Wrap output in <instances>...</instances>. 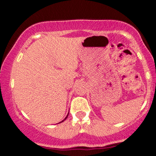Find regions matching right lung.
Segmentation results:
<instances>
[{
    "mask_svg": "<svg viewBox=\"0 0 156 156\" xmlns=\"http://www.w3.org/2000/svg\"><path fill=\"white\" fill-rule=\"evenodd\" d=\"M68 115H67V116H66V119H64V120H66V119H67V117H68ZM64 120H63V121H64ZM63 121H62V122H63Z\"/></svg>",
    "mask_w": 156,
    "mask_h": 156,
    "instance_id": "right-lung-1",
    "label": "right lung"
}]
</instances>
